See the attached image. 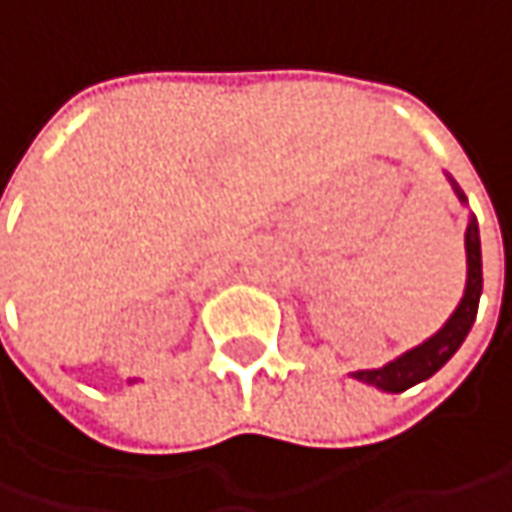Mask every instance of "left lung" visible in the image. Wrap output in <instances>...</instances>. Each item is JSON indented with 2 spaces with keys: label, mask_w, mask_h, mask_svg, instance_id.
Listing matches in <instances>:
<instances>
[{
  "label": "left lung",
  "mask_w": 512,
  "mask_h": 512,
  "mask_svg": "<svg viewBox=\"0 0 512 512\" xmlns=\"http://www.w3.org/2000/svg\"><path fill=\"white\" fill-rule=\"evenodd\" d=\"M450 185L456 187V196L462 202H467L462 187L456 185L453 179H450ZM464 250H467V285H464V296L459 307L453 310V316L444 322L442 330L433 333L419 347L402 353L399 359L387 362L384 367L350 373L353 379H359L364 384H373V387H379L384 393H402L407 387L430 379L436 370H442L444 364L450 362V356L462 347L467 333H470V327L476 322V310H479V299H482V242H479V225H476V219H470V225H467Z\"/></svg>",
  "instance_id": "obj_1"
}]
</instances>
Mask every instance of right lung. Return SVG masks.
I'll return each instance as SVG.
<instances>
[{"mask_svg": "<svg viewBox=\"0 0 512 512\" xmlns=\"http://www.w3.org/2000/svg\"><path fill=\"white\" fill-rule=\"evenodd\" d=\"M133 382H136V379H128V384H133Z\"/></svg>", "mask_w": 512, "mask_h": 512, "instance_id": "obj_1", "label": "right lung"}]
</instances>
